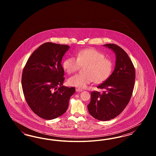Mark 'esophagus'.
Returning <instances> with one entry per match:
<instances>
[{
	"mask_svg": "<svg viewBox=\"0 0 156 156\" xmlns=\"http://www.w3.org/2000/svg\"><path fill=\"white\" fill-rule=\"evenodd\" d=\"M83 90L81 89H80V88H77V89H76V92H82Z\"/></svg>",
	"mask_w": 156,
	"mask_h": 156,
	"instance_id": "1",
	"label": "esophagus"
}]
</instances>
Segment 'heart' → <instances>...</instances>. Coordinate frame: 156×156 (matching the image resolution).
Listing matches in <instances>:
<instances>
[{
    "label": "heart",
    "mask_w": 156,
    "mask_h": 156,
    "mask_svg": "<svg viewBox=\"0 0 156 156\" xmlns=\"http://www.w3.org/2000/svg\"><path fill=\"white\" fill-rule=\"evenodd\" d=\"M84 68L85 74H75L68 79L70 86L85 88L93 81L101 83L106 80L111 74L113 64L105 58L102 53L95 49H85L78 52L76 58L70 57L65 60L63 66L67 73L72 74L81 67Z\"/></svg>",
    "instance_id": "heart-1"
}]
</instances>
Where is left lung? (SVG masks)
Listing matches in <instances>:
<instances>
[{"label": "left lung", "mask_w": 156, "mask_h": 156, "mask_svg": "<svg viewBox=\"0 0 156 156\" xmlns=\"http://www.w3.org/2000/svg\"><path fill=\"white\" fill-rule=\"evenodd\" d=\"M104 46L115 52V67L110 76L97 87L104 89L103 92L90 93V102L87 107L92 117L106 121L118 116L129 104L133 90L135 69L131 59L121 47L113 44Z\"/></svg>", "instance_id": "obj_1"}]
</instances>
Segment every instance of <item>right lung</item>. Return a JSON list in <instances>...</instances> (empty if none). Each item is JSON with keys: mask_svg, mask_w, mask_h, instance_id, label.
Instances as JSON below:
<instances>
[{"mask_svg": "<svg viewBox=\"0 0 156 156\" xmlns=\"http://www.w3.org/2000/svg\"><path fill=\"white\" fill-rule=\"evenodd\" d=\"M68 45L45 43L32 53L23 71L22 85L26 101L39 117L51 120L63 115L74 87L62 85L61 61Z\"/></svg>", "mask_w": 156, "mask_h": 156, "instance_id": "add662e5", "label": "right lung"}]
</instances>
